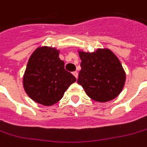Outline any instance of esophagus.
<instances>
[{
	"mask_svg": "<svg viewBox=\"0 0 147 147\" xmlns=\"http://www.w3.org/2000/svg\"><path fill=\"white\" fill-rule=\"evenodd\" d=\"M73 74H74V76L78 78V74L77 71H74V72H73Z\"/></svg>",
	"mask_w": 147,
	"mask_h": 147,
	"instance_id": "1",
	"label": "esophagus"
}]
</instances>
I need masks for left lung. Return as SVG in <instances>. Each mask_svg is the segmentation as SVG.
Here are the masks:
<instances>
[{"label":"left lung","mask_w":147,"mask_h":147,"mask_svg":"<svg viewBox=\"0 0 147 147\" xmlns=\"http://www.w3.org/2000/svg\"><path fill=\"white\" fill-rule=\"evenodd\" d=\"M81 70L78 84L94 101L105 102L117 98L121 92L126 74L118 58L108 49H98L89 53L78 51Z\"/></svg>","instance_id":"left-lung-1"}]
</instances>
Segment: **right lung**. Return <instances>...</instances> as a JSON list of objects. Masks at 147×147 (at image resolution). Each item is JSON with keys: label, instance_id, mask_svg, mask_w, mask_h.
<instances>
[{"label": "right lung", "instance_id": "1", "mask_svg": "<svg viewBox=\"0 0 147 147\" xmlns=\"http://www.w3.org/2000/svg\"><path fill=\"white\" fill-rule=\"evenodd\" d=\"M59 50L43 46L37 48L29 59L23 77L27 95L35 102L51 106L62 98L75 77L64 69Z\"/></svg>", "mask_w": 147, "mask_h": 147}]
</instances>
